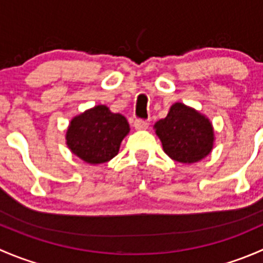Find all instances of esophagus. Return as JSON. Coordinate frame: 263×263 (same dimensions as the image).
I'll use <instances>...</instances> for the list:
<instances>
[{
  "label": "esophagus",
  "mask_w": 263,
  "mask_h": 263,
  "mask_svg": "<svg viewBox=\"0 0 263 263\" xmlns=\"http://www.w3.org/2000/svg\"><path fill=\"white\" fill-rule=\"evenodd\" d=\"M134 126H135V128H136V129H145V128H147L148 123L146 121H144V119L137 118L136 121L134 122Z\"/></svg>",
  "instance_id": "34e87169"
}]
</instances>
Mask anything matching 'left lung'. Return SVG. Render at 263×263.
<instances>
[{
    "mask_svg": "<svg viewBox=\"0 0 263 263\" xmlns=\"http://www.w3.org/2000/svg\"><path fill=\"white\" fill-rule=\"evenodd\" d=\"M155 131L166 155L179 163H196L213 148L210 121L182 103L172 105L168 116L156 122Z\"/></svg>",
    "mask_w": 263,
    "mask_h": 263,
    "instance_id": "left-lung-1",
    "label": "left lung"
}]
</instances>
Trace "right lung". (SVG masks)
<instances>
[{"label":"right lung","instance_id":"add662e5","mask_svg":"<svg viewBox=\"0 0 263 263\" xmlns=\"http://www.w3.org/2000/svg\"><path fill=\"white\" fill-rule=\"evenodd\" d=\"M128 131V122L123 116L112 113L105 105H98L71 121L66 140L71 151L82 160L102 164L118 154Z\"/></svg>","mask_w":263,"mask_h":263}]
</instances>
